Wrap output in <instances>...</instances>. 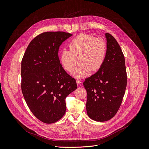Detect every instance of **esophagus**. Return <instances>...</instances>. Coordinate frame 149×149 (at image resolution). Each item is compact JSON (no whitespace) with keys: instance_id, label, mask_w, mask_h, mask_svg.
Instances as JSON below:
<instances>
[{"instance_id":"obj_1","label":"esophagus","mask_w":149,"mask_h":149,"mask_svg":"<svg viewBox=\"0 0 149 149\" xmlns=\"http://www.w3.org/2000/svg\"><path fill=\"white\" fill-rule=\"evenodd\" d=\"M76 83H77V85H78V86H79V85H80V84H81V81H80V80H78V79H77V80H76Z\"/></svg>"}]
</instances>
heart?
I'll list each match as a JSON object with an SVG mask.
<instances>
[{
	"label": "heart",
	"instance_id": "heart-1",
	"mask_svg": "<svg viewBox=\"0 0 149 149\" xmlns=\"http://www.w3.org/2000/svg\"><path fill=\"white\" fill-rule=\"evenodd\" d=\"M69 50L63 49L59 59L62 68L72 72L76 65V58L79 57L80 65L73 71V76L77 79L88 76L91 71H98L104 63L107 53L105 42L88 34H80L69 43Z\"/></svg>",
	"mask_w": 149,
	"mask_h": 149
}]
</instances>
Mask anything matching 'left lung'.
Listing matches in <instances>:
<instances>
[{
    "mask_svg": "<svg viewBox=\"0 0 149 149\" xmlns=\"http://www.w3.org/2000/svg\"><path fill=\"white\" fill-rule=\"evenodd\" d=\"M105 36L107 53L104 63L83 83L87 95V115L97 122H106L114 116L127 86L125 59L120 46L110 34L107 33Z\"/></svg>",
    "mask_w": 149,
    "mask_h": 149,
    "instance_id": "8db88e82",
    "label": "left lung"
}]
</instances>
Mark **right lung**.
Masks as SVG:
<instances>
[{
	"mask_svg": "<svg viewBox=\"0 0 149 149\" xmlns=\"http://www.w3.org/2000/svg\"><path fill=\"white\" fill-rule=\"evenodd\" d=\"M72 34L47 32L28 45L21 64V88L34 116L50 124L57 122L66 110V97L77 88L76 80L62 68L58 52Z\"/></svg>",
	"mask_w": 149,
	"mask_h": 149,
	"instance_id": "right-lung-1",
	"label": "right lung"
}]
</instances>
